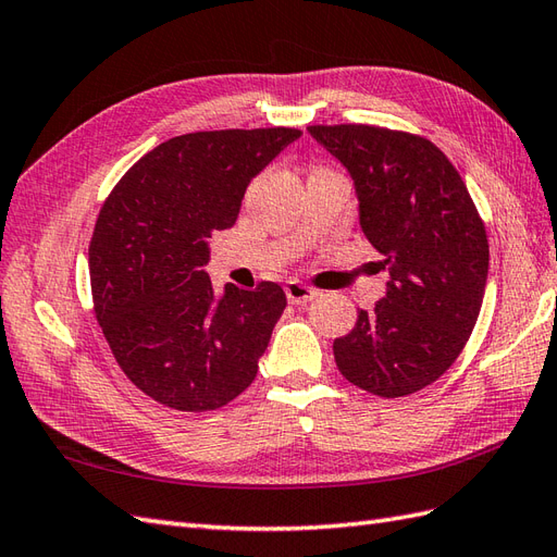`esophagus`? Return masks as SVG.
Wrapping results in <instances>:
<instances>
[{
  "label": "esophagus",
  "mask_w": 557,
  "mask_h": 557,
  "mask_svg": "<svg viewBox=\"0 0 557 557\" xmlns=\"http://www.w3.org/2000/svg\"><path fill=\"white\" fill-rule=\"evenodd\" d=\"M284 294H287L289 304H306L310 299H315L318 289L308 287V284H304V282L292 280V282H287V287H284Z\"/></svg>",
  "instance_id": "obj_1"
}]
</instances>
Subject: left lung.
<instances>
[{
  "instance_id": "left-lung-1",
  "label": "left lung",
  "mask_w": 557,
  "mask_h": 557,
  "mask_svg": "<svg viewBox=\"0 0 557 557\" xmlns=\"http://www.w3.org/2000/svg\"><path fill=\"white\" fill-rule=\"evenodd\" d=\"M351 173L360 227L389 270L386 296L334 339L344 377L382 398L424 389L456 363L480 318L488 242L460 173L426 137L308 125Z\"/></svg>"
}]
</instances>
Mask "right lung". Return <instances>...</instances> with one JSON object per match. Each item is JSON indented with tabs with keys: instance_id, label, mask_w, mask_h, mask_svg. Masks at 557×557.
<instances>
[{
	"instance_id": "right-lung-1",
	"label": "right lung",
	"mask_w": 557,
	"mask_h": 557,
	"mask_svg": "<svg viewBox=\"0 0 557 557\" xmlns=\"http://www.w3.org/2000/svg\"><path fill=\"white\" fill-rule=\"evenodd\" d=\"M299 137L296 127L180 135L103 201L89 242L95 313L125 377L159 404L215 410L253 382L287 296L261 282L227 284L218 299L201 268L251 180Z\"/></svg>"
}]
</instances>
